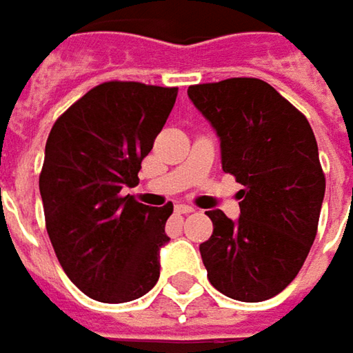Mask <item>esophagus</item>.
<instances>
[{"label": "esophagus", "instance_id": "1", "mask_svg": "<svg viewBox=\"0 0 353 353\" xmlns=\"http://www.w3.org/2000/svg\"><path fill=\"white\" fill-rule=\"evenodd\" d=\"M194 210H196V208L186 206V204H176V206H174V212H176V214H192Z\"/></svg>", "mask_w": 353, "mask_h": 353}]
</instances>
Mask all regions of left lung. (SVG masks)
Instances as JSON below:
<instances>
[{"label":"left lung","mask_w":353,"mask_h":353,"mask_svg":"<svg viewBox=\"0 0 353 353\" xmlns=\"http://www.w3.org/2000/svg\"><path fill=\"white\" fill-rule=\"evenodd\" d=\"M188 98L220 137L222 169L236 176L239 220L206 212L214 224L200 243L212 287L261 303L299 275L319 230L326 179L312 128L259 78L196 84Z\"/></svg>","instance_id":"obj_1"}]
</instances>
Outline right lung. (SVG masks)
Returning a JSON list of instances; mask_svg holds the SVG:
<instances>
[{"mask_svg": "<svg viewBox=\"0 0 353 353\" xmlns=\"http://www.w3.org/2000/svg\"><path fill=\"white\" fill-rule=\"evenodd\" d=\"M179 88L103 82L86 92L50 129L39 190L59 263L100 303H129L159 281V250L172 204L153 208L123 196L139 183Z\"/></svg>", "mask_w": 353, "mask_h": 353, "instance_id": "1", "label": "right lung"}]
</instances>
